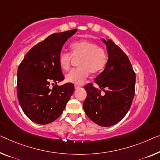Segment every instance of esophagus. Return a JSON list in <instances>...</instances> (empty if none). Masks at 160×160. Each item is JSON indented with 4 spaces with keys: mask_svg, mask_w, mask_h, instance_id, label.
<instances>
[{
    "mask_svg": "<svg viewBox=\"0 0 160 160\" xmlns=\"http://www.w3.org/2000/svg\"><path fill=\"white\" fill-rule=\"evenodd\" d=\"M81 88V85H77V84L75 85V89H78V88Z\"/></svg>",
    "mask_w": 160,
    "mask_h": 160,
    "instance_id": "obj_1",
    "label": "esophagus"
}]
</instances>
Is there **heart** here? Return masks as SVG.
Masks as SVG:
<instances>
[{
    "mask_svg": "<svg viewBox=\"0 0 160 160\" xmlns=\"http://www.w3.org/2000/svg\"><path fill=\"white\" fill-rule=\"evenodd\" d=\"M71 53L61 52L58 57L59 65L62 70H70L74 59H79L78 68L71 70L66 75L67 82L81 84L88 77L90 72L98 74L105 68L107 63L106 50L88 40H80L70 44Z\"/></svg>",
    "mask_w": 160,
    "mask_h": 160,
    "instance_id": "obj_1",
    "label": "heart"
}]
</instances>
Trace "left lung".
I'll use <instances>...</instances> for the list:
<instances>
[{
    "mask_svg": "<svg viewBox=\"0 0 160 160\" xmlns=\"http://www.w3.org/2000/svg\"><path fill=\"white\" fill-rule=\"evenodd\" d=\"M103 41L108 53V62L94 80L100 89L91 82L85 86L87 97L83 109L94 123L108 127L118 123L129 110L135 94L136 75L123 50L110 39Z\"/></svg>",
    "mask_w": 160,
    "mask_h": 160,
    "instance_id": "obj_1",
    "label": "left lung"
}]
</instances>
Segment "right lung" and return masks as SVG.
<instances>
[{
  "label": "right lung",
  "mask_w": 160,
  "mask_h": 160,
  "mask_svg": "<svg viewBox=\"0 0 160 160\" xmlns=\"http://www.w3.org/2000/svg\"><path fill=\"white\" fill-rule=\"evenodd\" d=\"M77 29L52 34L28 51L17 71V96L26 116L39 124H47L62 113L74 92V84L58 86L65 77L59 65L62 47ZM50 82L56 83L52 89ZM53 84V83H52Z\"/></svg>",
  "instance_id": "right-lung-1"
}]
</instances>
